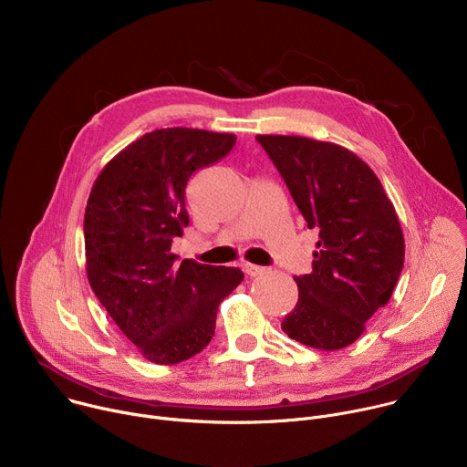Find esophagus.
Returning <instances> with one entry per match:
<instances>
[{
	"label": "esophagus",
	"instance_id": "obj_1",
	"mask_svg": "<svg viewBox=\"0 0 467 467\" xmlns=\"http://www.w3.org/2000/svg\"><path fill=\"white\" fill-rule=\"evenodd\" d=\"M242 268L249 277H256V275H262L265 272V268H262V265H256V264H251V262H244Z\"/></svg>",
	"mask_w": 467,
	"mask_h": 467
}]
</instances>
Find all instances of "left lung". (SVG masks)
Listing matches in <instances>:
<instances>
[{
	"label": "left lung",
	"mask_w": 467,
	"mask_h": 467,
	"mask_svg": "<svg viewBox=\"0 0 467 467\" xmlns=\"http://www.w3.org/2000/svg\"><path fill=\"white\" fill-rule=\"evenodd\" d=\"M317 242L312 274L281 327L308 348L338 351L360 338L405 264V238L379 177L353 151L305 137L256 135Z\"/></svg>",
	"instance_id": "obj_1"
}]
</instances>
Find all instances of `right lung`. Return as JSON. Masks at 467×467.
Here are the masks:
<instances>
[{"label":"right lung","instance_id":"right-lung-1","mask_svg":"<svg viewBox=\"0 0 467 467\" xmlns=\"http://www.w3.org/2000/svg\"><path fill=\"white\" fill-rule=\"evenodd\" d=\"M231 132L168 127L121 150L98 175L85 211L88 283L139 353L161 366L202 353L220 303L244 281L238 268L171 253L188 225L190 175L223 159Z\"/></svg>","mask_w":467,"mask_h":467}]
</instances>
